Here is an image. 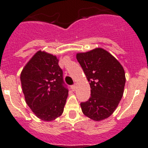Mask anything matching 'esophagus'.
I'll use <instances>...</instances> for the list:
<instances>
[{"label": "esophagus", "instance_id": "34e87169", "mask_svg": "<svg viewBox=\"0 0 148 148\" xmlns=\"http://www.w3.org/2000/svg\"><path fill=\"white\" fill-rule=\"evenodd\" d=\"M70 87H71V89L73 90H75V88H76V86H75V84H73V85L70 86Z\"/></svg>", "mask_w": 148, "mask_h": 148}]
</instances>
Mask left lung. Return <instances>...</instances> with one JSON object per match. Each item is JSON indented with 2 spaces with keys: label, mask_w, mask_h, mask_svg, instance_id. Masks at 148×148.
Masks as SVG:
<instances>
[{
  "label": "left lung",
  "mask_w": 148,
  "mask_h": 148,
  "mask_svg": "<svg viewBox=\"0 0 148 148\" xmlns=\"http://www.w3.org/2000/svg\"><path fill=\"white\" fill-rule=\"evenodd\" d=\"M76 58L90 85V98L81 103L83 113L94 121L108 118L122 98L125 84V70L108 51L96 48L78 53Z\"/></svg>",
  "instance_id": "obj_1"
}]
</instances>
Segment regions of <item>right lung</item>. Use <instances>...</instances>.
<instances>
[{
	"mask_svg": "<svg viewBox=\"0 0 148 148\" xmlns=\"http://www.w3.org/2000/svg\"><path fill=\"white\" fill-rule=\"evenodd\" d=\"M21 82L26 102L38 118L53 121L62 114L69 90L56 56L37 52L22 70Z\"/></svg>",
	"mask_w": 148,
	"mask_h": 148,
	"instance_id": "1",
	"label": "right lung"
}]
</instances>
